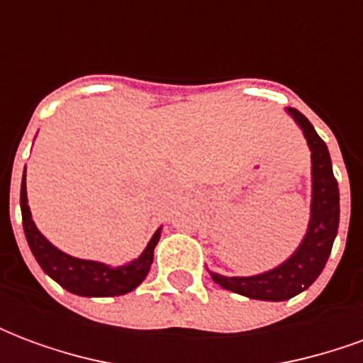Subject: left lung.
I'll use <instances>...</instances> for the list:
<instances>
[{
	"label": "left lung",
	"mask_w": 363,
	"mask_h": 363,
	"mask_svg": "<svg viewBox=\"0 0 363 363\" xmlns=\"http://www.w3.org/2000/svg\"><path fill=\"white\" fill-rule=\"evenodd\" d=\"M286 112L301 128L311 151V216L303 239L288 259L267 272L223 276L208 270L212 280L223 289L260 301H286L305 291L319 278L335 243L340 220V194L327 143L320 140L301 112L296 108H286Z\"/></svg>",
	"instance_id": "1"
}]
</instances>
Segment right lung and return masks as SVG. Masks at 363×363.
Masks as SVG:
<instances>
[{"mask_svg":"<svg viewBox=\"0 0 363 363\" xmlns=\"http://www.w3.org/2000/svg\"><path fill=\"white\" fill-rule=\"evenodd\" d=\"M21 213H23V229L25 237L35 255L36 262L40 264L44 272L52 280L58 281L60 286L75 296L83 297H114L130 294L135 289L150 272L153 262V249L161 239L159 228L150 239L147 247L143 249L138 259L130 260L120 267H111L99 260H85L72 257L67 252L60 251L58 247L46 239L38 231L33 221V213L28 208L27 200V169L23 171V182H21Z\"/></svg>","mask_w":363,"mask_h":363,"instance_id":"1","label":"right lung"}]
</instances>
